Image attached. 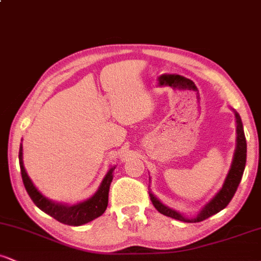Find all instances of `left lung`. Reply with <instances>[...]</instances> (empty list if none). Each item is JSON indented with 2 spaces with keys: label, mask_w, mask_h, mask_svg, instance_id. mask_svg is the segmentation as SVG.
Here are the masks:
<instances>
[{
  "label": "left lung",
  "mask_w": 261,
  "mask_h": 261,
  "mask_svg": "<svg viewBox=\"0 0 261 261\" xmlns=\"http://www.w3.org/2000/svg\"><path fill=\"white\" fill-rule=\"evenodd\" d=\"M234 113L236 118V149L234 154H233L232 163H230V168L227 173L226 179H224L222 188L218 190V193L212 197L210 201L206 203L203 207L200 210L199 212L193 217L185 216L181 212L176 211V210L169 207V206L164 205L163 202L154 195L153 193L149 189V197H151V201L153 203V206L157 208L158 212H161L164 216H168L174 218V220L181 221V222H188V223H195V222H201V221L206 220V218L214 216V215L218 214L221 210H223L228 205L230 200H232L233 195L237 191L239 182H241L242 175H243L244 168H245V162H247V141H245L244 136V130H243V124H242L241 115L236 112L234 109H232Z\"/></svg>",
  "instance_id": "left-lung-1"
}]
</instances>
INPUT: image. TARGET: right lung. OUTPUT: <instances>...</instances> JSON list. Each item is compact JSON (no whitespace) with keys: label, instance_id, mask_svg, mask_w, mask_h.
Returning <instances> with one entry per match:
<instances>
[{"label":"right lung","instance_id":"1","mask_svg":"<svg viewBox=\"0 0 261 261\" xmlns=\"http://www.w3.org/2000/svg\"><path fill=\"white\" fill-rule=\"evenodd\" d=\"M19 167L20 173H22L23 184H24L27 193L31 196L33 202L38 206L41 211L47 214L49 216L55 218L59 222L68 224V226H82L91 221L95 220L107 210L108 206V196H109V188L113 180V172L115 169V166L112 167L104 176L103 181L95 191L94 195L88 197L83 201L68 205L65 202H58L54 200L47 199L38 190L37 187L33 184L32 179L29 178L28 173L24 168L23 163V146L20 143L19 147Z\"/></svg>","mask_w":261,"mask_h":261}]
</instances>
